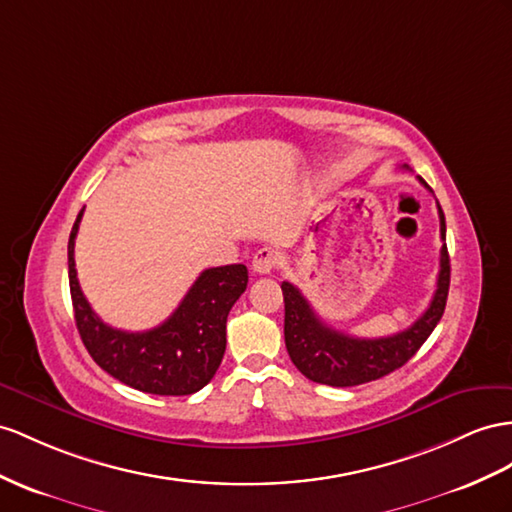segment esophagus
I'll return each mask as SVG.
<instances>
[{
  "label": "esophagus",
  "instance_id": "34e87169",
  "mask_svg": "<svg viewBox=\"0 0 512 512\" xmlns=\"http://www.w3.org/2000/svg\"><path fill=\"white\" fill-rule=\"evenodd\" d=\"M279 264V257L270 248H259L253 257V272L255 274H270Z\"/></svg>",
  "mask_w": 512,
  "mask_h": 512
}]
</instances>
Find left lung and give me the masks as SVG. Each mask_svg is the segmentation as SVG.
<instances>
[{"instance_id": "1", "label": "left lung", "mask_w": 512, "mask_h": 512, "mask_svg": "<svg viewBox=\"0 0 512 512\" xmlns=\"http://www.w3.org/2000/svg\"><path fill=\"white\" fill-rule=\"evenodd\" d=\"M419 181L426 186V181L422 177H419ZM437 209L441 240L445 242V216L439 203ZM281 290L285 303V346L298 372L305 374L309 381L320 385H363L402 368V365L422 348L430 333L435 331V326L445 311V300H448L450 290L448 246H441L437 290L430 300L428 309L409 326V329L389 337L363 339L339 333L318 318V313L313 311L309 300L296 285H292L290 281H283Z\"/></svg>"}]
</instances>
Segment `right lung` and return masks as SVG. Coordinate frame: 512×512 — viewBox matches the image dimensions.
<instances>
[{
  "mask_svg": "<svg viewBox=\"0 0 512 512\" xmlns=\"http://www.w3.org/2000/svg\"><path fill=\"white\" fill-rule=\"evenodd\" d=\"M69 235V285L75 324L90 357L116 381L155 396H190L212 381L227 348V316L248 283L244 264L207 268L166 322L129 333L103 322L82 294L75 270V238Z\"/></svg>",
  "mask_w": 512,
  "mask_h": 512,
  "instance_id": "add662e5",
  "label": "right lung"
}]
</instances>
